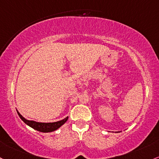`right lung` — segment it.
Wrapping results in <instances>:
<instances>
[{
	"label": "right lung",
	"instance_id": "obj_1",
	"mask_svg": "<svg viewBox=\"0 0 159 159\" xmlns=\"http://www.w3.org/2000/svg\"><path fill=\"white\" fill-rule=\"evenodd\" d=\"M17 113H18L20 118L25 122L26 125H29V127L34 129V130L40 132H43V133H48V132H52L57 130V129L60 128L62 125H64L66 122V121L68 120V118H69V117H66V118H64V119L59 121L52 122V123H42V122L29 121V120L25 119L24 117H22V115H21L18 111H17Z\"/></svg>",
	"mask_w": 159,
	"mask_h": 159
}]
</instances>
